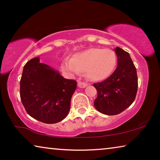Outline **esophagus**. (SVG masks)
Wrapping results in <instances>:
<instances>
[{
    "label": "esophagus",
    "instance_id": "esophagus-1",
    "mask_svg": "<svg viewBox=\"0 0 160 160\" xmlns=\"http://www.w3.org/2000/svg\"><path fill=\"white\" fill-rule=\"evenodd\" d=\"M78 87L80 88H84L88 86V83L84 82H80H80H78Z\"/></svg>",
    "mask_w": 160,
    "mask_h": 160
}]
</instances>
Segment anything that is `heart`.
Segmentation results:
<instances>
[{"label": "heart", "mask_w": 160, "mask_h": 160, "mask_svg": "<svg viewBox=\"0 0 160 160\" xmlns=\"http://www.w3.org/2000/svg\"><path fill=\"white\" fill-rule=\"evenodd\" d=\"M116 62V55L113 50L90 48L74 54L72 59H64L61 68L69 75L85 71L89 79L98 81L111 75L115 69Z\"/></svg>", "instance_id": "obj_1"}]
</instances>
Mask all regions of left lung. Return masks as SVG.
<instances>
[{
	"mask_svg": "<svg viewBox=\"0 0 160 160\" xmlns=\"http://www.w3.org/2000/svg\"><path fill=\"white\" fill-rule=\"evenodd\" d=\"M114 50L117 68L106 80L93 84L98 92L95 108L108 116L117 115L129 107L134 101L138 88L137 70L129 54L120 47Z\"/></svg>",
	"mask_w": 160,
	"mask_h": 160,
	"instance_id": "8db88e82",
	"label": "left lung"
}]
</instances>
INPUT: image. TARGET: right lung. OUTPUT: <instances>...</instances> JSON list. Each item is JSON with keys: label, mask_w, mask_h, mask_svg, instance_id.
<instances>
[{"label": "right lung", "mask_w": 160, "mask_h": 160, "mask_svg": "<svg viewBox=\"0 0 160 160\" xmlns=\"http://www.w3.org/2000/svg\"><path fill=\"white\" fill-rule=\"evenodd\" d=\"M77 82L40 63L39 57L27 62L20 80V97L29 116L45 123H55L68 116Z\"/></svg>", "instance_id": "add662e5"}]
</instances>
